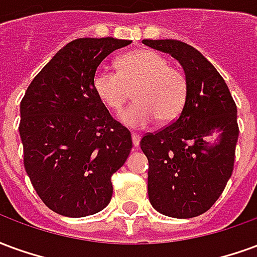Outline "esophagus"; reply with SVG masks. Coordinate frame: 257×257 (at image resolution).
<instances>
[{
	"label": "esophagus",
	"mask_w": 257,
	"mask_h": 257,
	"mask_svg": "<svg viewBox=\"0 0 257 257\" xmlns=\"http://www.w3.org/2000/svg\"><path fill=\"white\" fill-rule=\"evenodd\" d=\"M132 143H134L135 147H138L140 145V135L132 134Z\"/></svg>",
	"instance_id": "1"
}]
</instances>
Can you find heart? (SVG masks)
<instances>
[{"label":"heart","mask_w":257,"mask_h":257,"mask_svg":"<svg viewBox=\"0 0 257 257\" xmlns=\"http://www.w3.org/2000/svg\"><path fill=\"white\" fill-rule=\"evenodd\" d=\"M93 90L110 110L118 111L131 97L135 103L118 119L128 128H146L157 118L171 122L179 117L187 99V78L161 53L139 49L118 60V73L99 67L93 74Z\"/></svg>","instance_id":"obj_1"}]
</instances>
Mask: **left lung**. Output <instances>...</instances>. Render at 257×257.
I'll list each match as a JSON object with an SVG mask.
<instances>
[{
	"label": "left lung",
	"instance_id": "left-lung-1",
	"mask_svg": "<svg viewBox=\"0 0 257 257\" xmlns=\"http://www.w3.org/2000/svg\"><path fill=\"white\" fill-rule=\"evenodd\" d=\"M182 64L187 99L178 119L145 135L147 191L153 208L169 217L190 219L215 204L231 178L238 140L237 106L213 64L178 40H143Z\"/></svg>",
	"mask_w": 257,
	"mask_h": 257
}]
</instances>
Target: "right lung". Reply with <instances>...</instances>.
Segmentation results:
<instances>
[{
  "mask_svg": "<svg viewBox=\"0 0 257 257\" xmlns=\"http://www.w3.org/2000/svg\"><path fill=\"white\" fill-rule=\"evenodd\" d=\"M131 42L112 37L68 42L20 101L26 172L42 202L59 215H93L111 199V176L126 161L132 138L92 81L103 59Z\"/></svg>",
  "mask_w": 257,
  "mask_h": 257,
  "instance_id": "add662e5",
  "label": "right lung"
}]
</instances>
